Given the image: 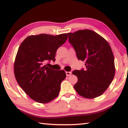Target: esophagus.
Returning a JSON list of instances; mask_svg holds the SVG:
<instances>
[{"label":"esophagus","instance_id":"esophagus-1","mask_svg":"<svg viewBox=\"0 0 128 128\" xmlns=\"http://www.w3.org/2000/svg\"><path fill=\"white\" fill-rule=\"evenodd\" d=\"M72 72H66V75L67 76H70L72 75Z\"/></svg>","mask_w":128,"mask_h":128}]
</instances>
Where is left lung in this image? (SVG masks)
Here are the masks:
<instances>
[{
  "label": "left lung",
  "mask_w": 128,
  "mask_h": 128,
  "mask_svg": "<svg viewBox=\"0 0 128 128\" xmlns=\"http://www.w3.org/2000/svg\"><path fill=\"white\" fill-rule=\"evenodd\" d=\"M69 41L78 60L85 61L86 69L74 70L78 77L74 86L77 93L86 98L102 94L114 77V58L109 43L104 38L90 30L68 33Z\"/></svg>",
  "instance_id": "1"
}]
</instances>
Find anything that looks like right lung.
<instances>
[{
	"label": "right lung",
	"instance_id": "obj_1",
	"mask_svg": "<svg viewBox=\"0 0 128 128\" xmlns=\"http://www.w3.org/2000/svg\"><path fill=\"white\" fill-rule=\"evenodd\" d=\"M67 38L66 34L31 35L18 48L14 66L15 78L24 91L37 102L47 103L58 96L66 72L44 64L55 60L57 50Z\"/></svg>",
	"mask_w": 128,
	"mask_h": 128
}]
</instances>
